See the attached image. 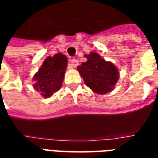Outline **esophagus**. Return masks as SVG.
<instances>
[{"label":"esophagus","mask_w":158,"mask_h":158,"mask_svg":"<svg viewBox=\"0 0 158 158\" xmlns=\"http://www.w3.org/2000/svg\"><path fill=\"white\" fill-rule=\"evenodd\" d=\"M71 65L73 67H77V66L79 65V61L77 59H72L71 60Z\"/></svg>","instance_id":"1"}]
</instances>
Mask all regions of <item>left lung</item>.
I'll list each match as a JSON object with an SVG mask.
<instances>
[{"label":"left lung","mask_w":158,"mask_h":158,"mask_svg":"<svg viewBox=\"0 0 158 158\" xmlns=\"http://www.w3.org/2000/svg\"><path fill=\"white\" fill-rule=\"evenodd\" d=\"M85 56L87 61L82 62L77 69L86 85L97 94L111 92L119 79L118 69L96 52H90Z\"/></svg>","instance_id":"obj_1"}]
</instances>
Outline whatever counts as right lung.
Here are the masks:
<instances>
[{
	"instance_id": "add662e5",
	"label": "right lung",
	"mask_w": 158,
	"mask_h": 158,
	"mask_svg": "<svg viewBox=\"0 0 158 158\" xmlns=\"http://www.w3.org/2000/svg\"><path fill=\"white\" fill-rule=\"evenodd\" d=\"M68 65V58L62 53L45 59L39 71L34 76V88L44 98H49L62 86Z\"/></svg>"
}]
</instances>
